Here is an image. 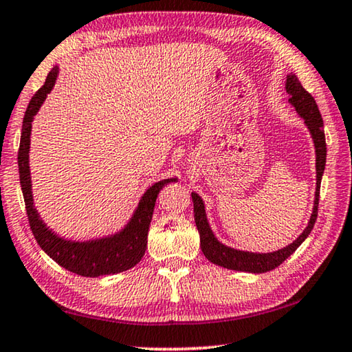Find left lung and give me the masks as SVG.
<instances>
[{"instance_id":"left-lung-1","label":"left lung","mask_w":352,"mask_h":352,"mask_svg":"<svg viewBox=\"0 0 352 352\" xmlns=\"http://www.w3.org/2000/svg\"><path fill=\"white\" fill-rule=\"evenodd\" d=\"M286 93L291 96L289 104L294 105V108L299 113L300 118H304L308 131L311 133L313 143H315L316 149V192H315V206H313V214L308 221V226L305 231L297 237V239L289 244L288 247L282 248V250L272 252V253H250L234 250V248L226 247L215 239L212 234V230L209 228L206 212H204V203L203 199L198 197L197 193H192L193 199V212H195V223L199 232V242H201V250L210 263L217 264V266L231 269V270H241V272H252V274H263L269 272L275 267H278L286 258L297 250L302 242H304L308 234H310L315 221L318 217V204H320V188H321V177L324 173V166H326V137H324V124L313 96L304 89L300 85L299 78L294 74L286 77Z\"/></svg>"}]
</instances>
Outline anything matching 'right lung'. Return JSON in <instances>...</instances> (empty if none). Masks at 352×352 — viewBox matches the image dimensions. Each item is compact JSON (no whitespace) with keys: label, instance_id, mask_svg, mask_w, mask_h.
<instances>
[{"label":"right lung","instance_id":"1","mask_svg":"<svg viewBox=\"0 0 352 352\" xmlns=\"http://www.w3.org/2000/svg\"><path fill=\"white\" fill-rule=\"evenodd\" d=\"M56 77L58 67H53L47 75L44 86L37 89L30 100L23 118V126H21L19 173L31 231L42 250L52 259H55L59 266L70 270V272L82 275V277H100V275L124 272V270L133 267L143 258L146 244H148V231L151 219H153L155 199H157L162 187L166 186L168 182L176 181V177L155 182L153 187H149L143 195V198L140 199L138 208L126 228L115 236L89 242H72L58 237L55 232L48 230L44 221L39 219V214H37L34 204H32L28 153L31 122L34 120V115L41 108L42 102L45 100L47 94L52 91Z\"/></svg>","mask_w":352,"mask_h":352}]
</instances>
